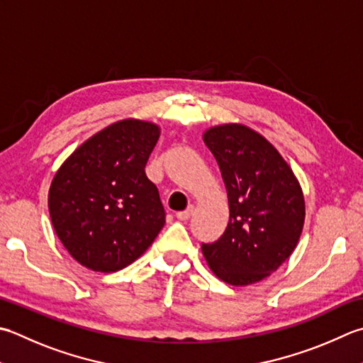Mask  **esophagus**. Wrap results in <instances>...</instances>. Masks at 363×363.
<instances>
[{
    "instance_id": "obj_1",
    "label": "esophagus",
    "mask_w": 363,
    "mask_h": 363,
    "mask_svg": "<svg viewBox=\"0 0 363 363\" xmlns=\"http://www.w3.org/2000/svg\"><path fill=\"white\" fill-rule=\"evenodd\" d=\"M191 214H194V206H189V208H187L186 211L177 212L176 217L179 218V220H182V222H186V220H189V218H190V216H191Z\"/></svg>"
}]
</instances>
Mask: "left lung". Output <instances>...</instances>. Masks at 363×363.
I'll return each instance as SVG.
<instances>
[{
    "mask_svg": "<svg viewBox=\"0 0 363 363\" xmlns=\"http://www.w3.org/2000/svg\"><path fill=\"white\" fill-rule=\"evenodd\" d=\"M228 191L230 222L206 261L220 280L245 286L275 272L299 242L303 194L280 152L242 124L211 127L203 135Z\"/></svg>",
    "mask_w": 363,
    "mask_h": 363,
    "instance_id": "obj_1",
    "label": "left lung"
}]
</instances>
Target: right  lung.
<instances>
[{"instance_id":"1","label":"right lung","mask_w":363,"mask_h":363,"mask_svg":"<svg viewBox=\"0 0 363 363\" xmlns=\"http://www.w3.org/2000/svg\"><path fill=\"white\" fill-rule=\"evenodd\" d=\"M160 127L123 119L92 135L56 172L48 191L53 228L75 261L116 272L143 255L165 225L145 173Z\"/></svg>"}]
</instances>
